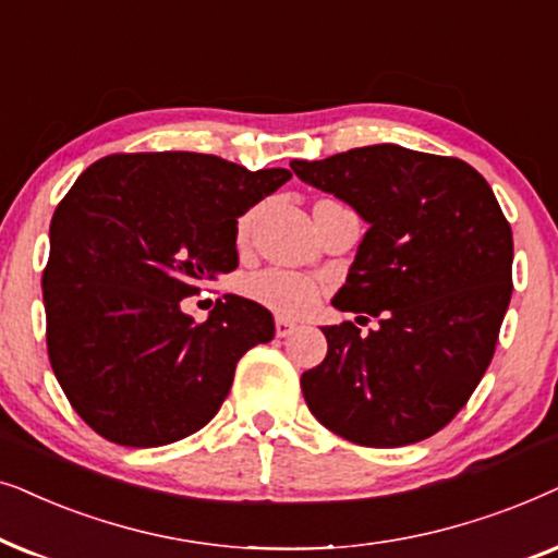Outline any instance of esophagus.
Masks as SVG:
<instances>
[{"label":"esophagus","mask_w":558,"mask_h":558,"mask_svg":"<svg viewBox=\"0 0 558 558\" xmlns=\"http://www.w3.org/2000/svg\"><path fill=\"white\" fill-rule=\"evenodd\" d=\"M295 329H299V324L291 322V318H286V316H278V318H275V333H278L280 339L291 337V333H293Z\"/></svg>","instance_id":"esophagus-1"}]
</instances>
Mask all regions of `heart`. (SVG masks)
Wrapping results in <instances>:
<instances>
[{"label": "heart", "instance_id": "1", "mask_svg": "<svg viewBox=\"0 0 558 558\" xmlns=\"http://www.w3.org/2000/svg\"><path fill=\"white\" fill-rule=\"evenodd\" d=\"M244 229H247V219L240 221V232H244ZM244 293L252 301L263 303L265 308H272L286 316H299L316 303L318 286L308 275L272 267V270L250 275L244 280Z\"/></svg>", "mask_w": 558, "mask_h": 558}]
</instances>
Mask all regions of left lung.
I'll return each instance as SVG.
<instances>
[{"instance_id": "left-lung-1", "label": "left lung", "mask_w": 558, "mask_h": 558, "mask_svg": "<svg viewBox=\"0 0 558 558\" xmlns=\"http://www.w3.org/2000/svg\"><path fill=\"white\" fill-rule=\"evenodd\" d=\"M293 173L367 225L331 306L380 318L324 326V362L301 375L318 423L360 447L434 436L477 388L512 293V232L472 166L400 145H367Z\"/></svg>"}]
</instances>
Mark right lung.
I'll use <instances>...</instances> for the list:
<instances>
[{
	"label": "right lung",
	"instance_id": "1",
	"mask_svg": "<svg viewBox=\"0 0 558 558\" xmlns=\"http://www.w3.org/2000/svg\"><path fill=\"white\" fill-rule=\"evenodd\" d=\"M291 181L217 155L132 153L88 166L50 221L43 272L50 367L104 439L150 449L204 428L272 314L227 293L204 324L181 301L232 272L236 219Z\"/></svg>",
	"mask_w": 558,
	"mask_h": 558
}]
</instances>
